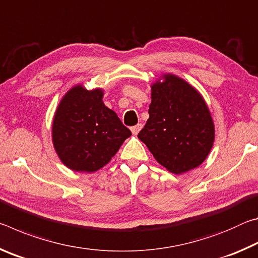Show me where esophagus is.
Listing matches in <instances>:
<instances>
[{
    "label": "esophagus",
    "instance_id": "1",
    "mask_svg": "<svg viewBox=\"0 0 258 258\" xmlns=\"http://www.w3.org/2000/svg\"><path fill=\"white\" fill-rule=\"evenodd\" d=\"M141 128H142V124H138L135 126H132V127H131V131H132V133L134 135H137L140 131H141Z\"/></svg>",
    "mask_w": 258,
    "mask_h": 258
}]
</instances>
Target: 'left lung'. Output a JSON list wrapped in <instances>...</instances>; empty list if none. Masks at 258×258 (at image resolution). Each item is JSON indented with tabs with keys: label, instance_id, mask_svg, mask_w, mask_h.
Wrapping results in <instances>:
<instances>
[{
	"label": "left lung",
	"instance_id": "1",
	"mask_svg": "<svg viewBox=\"0 0 258 258\" xmlns=\"http://www.w3.org/2000/svg\"><path fill=\"white\" fill-rule=\"evenodd\" d=\"M149 119L138 138L158 163L182 174L203 163L215 138L211 112L202 95L175 75L151 86Z\"/></svg>",
	"mask_w": 258,
	"mask_h": 258
}]
</instances>
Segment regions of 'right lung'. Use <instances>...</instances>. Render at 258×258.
Returning <instances> with one entry per match:
<instances>
[{
  "label": "right lung",
  "instance_id": "1",
  "mask_svg": "<svg viewBox=\"0 0 258 258\" xmlns=\"http://www.w3.org/2000/svg\"><path fill=\"white\" fill-rule=\"evenodd\" d=\"M102 90L74 86L61 100L52 124V141L61 161L76 172L92 173L110 161L131 131L104 106Z\"/></svg>",
  "mask_w": 258,
  "mask_h": 258
}]
</instances>
